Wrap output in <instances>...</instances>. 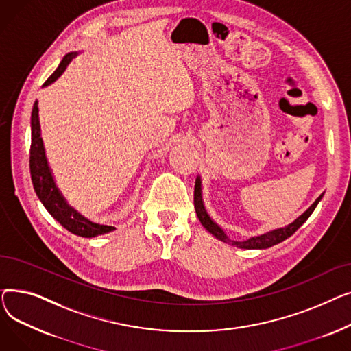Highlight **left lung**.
I'll list each match as a JSON object with an SVG mask.
<instances>
[{
	"instance_id": "obj_1",
	"label": "left lung",
	"mask_w": 351,
	"mask_h": 351,
	"mask_svg": "<svg viewBox=\"0 0 351 351\" xmlns=\"http://www.w3.org/2000/svg\"><path fill=\"white\" fill-rule=\"evenodd\" d=\"M323 195H320L315 204H313L302 216H299L294 222H291L290 225L285 226V228H280V229H274L271 232H267L265 234H261V236H256V237H250L247 239V241H243V242H236V241H230V239L226 236V233L220 229L213 220L209 217L205 206H204V200H202V185H200V178L197 176L196 178V182H195V195H193V199H195V209H196V215L200 220V223L204 225V228L206 230H209V233H212L216 239H219V241H222L225 243H229L232 246H236V247H241V249H267V247H271L274 245H278L283 241H286L287 237H290L294 232H296L306 220L308 219V216L313 213V210L316 209L317 204L322 200Z\"/></svg>"
}]
</instances>
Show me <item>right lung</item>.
<instances>
[{
  "label": "right lung",
  "instance_id": "1",
  "mask_svg": "<svg viewBox=\"0 0 351 351\" xmlns=\"http://www.w3.org/2000/svg\"><path fill=\"white\" fill-rule=\"evenodd\" d=\"M77 57V52H69L62 58L58 68L53 71L52 75L44 82V86L57 81L72 58ZM29 172L32 185L35 189L36 196L40 197L45 209L51 213L53 219L71 233L78 234L82 237H95L98 234H105L115 230L114 226L99 225L94 223L78 213L75 209H72L64 196L61 195L60 189L55 185V180L52 178L51 169L47 162L44 142L41 138V128L38 119V102L35 101L31 112V149H29Z\"/></svg>",
  "mask_w": 351,
  "mask_h": 351
}]
</instances>
